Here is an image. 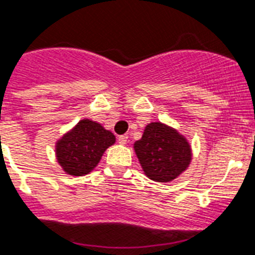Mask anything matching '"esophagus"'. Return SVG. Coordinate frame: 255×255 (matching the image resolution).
<instances>
[{"label": "esophagus", "mask_w": 255, "mask_h": 255, "mask_svg": "<svg viewBox=\"0 0 255 255\" xmlns=\"http://www.w3.org/2000/svg\"><path fill=\"white\" fill-rule=\"evenodd\" d=\"M127 141H128V137L126 136V134H123V136H119V137H118V142H119L121 145H126L127 144Z\"/></svg>", "instance_id": "1"}]
</instances>
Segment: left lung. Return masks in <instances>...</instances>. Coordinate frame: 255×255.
<instances>
[{"instance_id":"left-lung-1","label":"left lung","mask_w":255,"mask_h":255,"mask_svg":"<svg viewBox=\"0 0 255 255\" xmlns=\"http://www.w3.org/2000/svg\"><path fill=\"white\" fill-rule=\"evenodd\" d=\"M133 149L144 174L158 183H170L180 176L193 155L188 138L162 122L147 124Z\"/></svg>"}]
</instances>
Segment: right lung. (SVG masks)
Segmentation results:
<instances>
[{
  "instance_id": "add662e5",
  "label": "right lung",
  "mask_w": 255,
  "mask_h": 255,
  "mask_svg": "<svg viewBox=\"0 0 255 255\" xmlns=\"http://www.w3.org/2000/svg\"><path fill=\"white\" fill-rule=\"evenodd\" d=\"M115 141L114 133L102 124L84 118L55 141V159L67 175L84 176L97 167Z\"/></svg>"
}]
</instances>
